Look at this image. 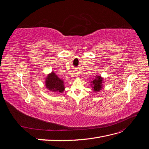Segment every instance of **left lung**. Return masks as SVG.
Masks as SVG:
<instances>
[{
	"label": "left lung",
	"instance_id": "obj_1",
	"mask_svg": "<svg viewBox=\"0 0 149 149\" xmlns=\"http://www.w3.org/2000/svg\"><path fill=\"white\" fill-rule=\"evenodd\" d=\"M102 78L100 76H97L96 79L93 80V88L95 91H98L101 89L102 86Z\"/></svg>",
	"mask_w": 149,
	"mask_h": 149
}]
</instances>
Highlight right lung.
I'll use <instances>...</instances> for the list:
<instances>
[{"mask_svg": "<svg viewBox=\"0 0 149 149\" xmlns=\"http://www.w3.org/2000/svg\"><path fill=\"white\" fill-rule=\"evenodd\" d=\"M45 83L47 88L54 92L62 93L65 89L63 81L58 78L53 72L48 76Z\"/></svg>", "mask_w": 149, "mask_h": 149, "instance_id": "obj_1", "label": "right lung"}]
</instances>
